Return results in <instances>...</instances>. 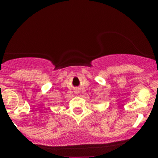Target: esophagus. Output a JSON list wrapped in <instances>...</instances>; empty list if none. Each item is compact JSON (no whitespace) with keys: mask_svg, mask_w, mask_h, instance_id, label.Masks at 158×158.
<instances>
[{"mask_svg":"<svg viewBox=\"0 0 158 158\" xmlns=\"http://www.w3.org/2000/svg\"><path fill=\"white\" fill-rule=\"evenodd\" d=\"M76 92H77V91H76Z\"/></svg>","mask_w":158,"mask_h":158,"instance_id":"34e87169","label":"esophagus"}]
</instances>
